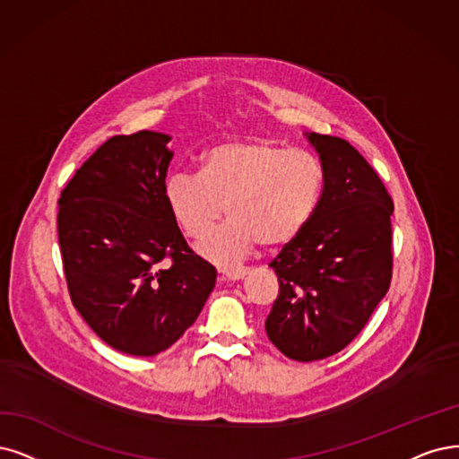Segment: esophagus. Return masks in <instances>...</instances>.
<instances>
[{
	"instance_id": "esophagus-1",
	"label": "esophagus",
	"mask_w": 459,
	"mask_h": 459,
	"mask_svg": "<svg viewBox=\"0 0 459 459\" xmlns=\"http://www.w3.org/2000/svg\"><path fill=\"white\" fill-rule=\"evenodd\" d=\"M221 274H223V278L229 281H238L247 276V268H232V270L225 268V270H221Z\"/></svg>"
}]
</instances>
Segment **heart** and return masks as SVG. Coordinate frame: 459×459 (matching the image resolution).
Listing matches in <instances>:
<instances>
[{"mask_svg":"<svg viewBox=\"0 0 459 459\" xmlns=\"http://www.w3.org/2000/svg\"><path fill=\"white\" fill-rule=\"evenodd\" d=\"M325 186V168L310 151L266 140L221 142L200 155L198 174H174L164 200L189 238H204L225 213L227 223L198 244L215 264L246 259L261 242L280 247L310 225Z\"/></svg>","mask_w":459,"mask_h":459,"instance_id":"1","label":"heart"}]
</instances>
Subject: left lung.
I'll return each mask as SVG.
<instances>
[{"instance_id":"left-lung-1","label":"left lung","mask_w":459,"mask_h":459,"mask_svg":"<svg viewBox=\"0 0 459 459\" xmlns=\"http://www.w3.org/2000/svg\"><path fill=\"white\" fill-rule=\"evenodd\" d=\"M325 168L319 208L268 266L280 281L264 329L295 361L325 359L361 333L392 281L394 202L346 140L304 134Z\"/></svg>"}]
</instances>
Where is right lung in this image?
Segmentation results:
<instances>
[{
  "instance_id": "add662e5",
  "label": "right lung",
  "mask_w": 459,
  "mask_h": 459,
  "mask_svg": "<svg viewBox=\"0 0 459 459\" xmlns=\"http://www.w3.org/2000/svg\"><path fill=\"white\" fill-rule=\"evenodd\" d=\"M169 140L151 130L109 138L58 200V242L74 307L106 344L138 358L179 341L217 280L166 206Z\"/></svg>"
}]
</instances>
